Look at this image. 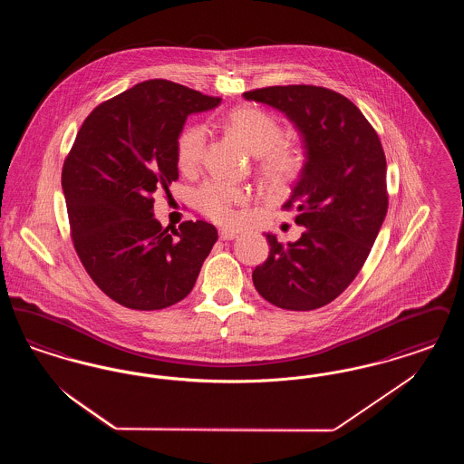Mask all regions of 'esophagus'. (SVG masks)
<instances>
[{
  "label": "esophagus",
  "instance_id": "34e87169",
  "mask_svg": "<svg viewBox=\"0 0 464 464\" xmlns=\"http://www.w3.org/2000/svg\"><path fill=\"white\" fill-rule=\"evenodd\" d=\"M238 235L235 233V231H231V229H219V238H221L222 242H227V240H235Z\"/></svg>",
  "mask_w": 464,
  "mask_h": 464
}]
</instances>
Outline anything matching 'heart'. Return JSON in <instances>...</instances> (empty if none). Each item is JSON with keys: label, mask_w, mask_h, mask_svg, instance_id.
<instances>
[{"label": "heart", "mask_w": 464, "mask_h": 464, "mask_svg": "<svg viewBox=\"0 0 464 464\" xmlns=\"http://www.w3.org/2000/svg\"><path fill=\"white\" fill-rule=\"evenodd\" d=\"M229 127L238 133L250 151L257 153V170L266 186L282 191L303 176L306 167L304 150L284 139V127L266 111L242 106L227 114ZM207 144L203 125H189L177 137V165L182 172H195ZM250 201V193L235 184L207 180L197 191L199 212L218 224H235L237 207Z\"/></svg>", "instance_id": "b5f03b06"}]
</instances>
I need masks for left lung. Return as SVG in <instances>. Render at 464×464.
<instances>
[{"mask_svg":"<svg viewBox=\"0 0 464 464\" xmlns=\"http://www.w3.org/2000/svg\"><path fill=\"white\" fill-rule=\"evenodd\" d=\"M287 114L303 135L306 167L282 208L304 226L284 246L266 235L269 256L252 273L267 303L290 311L322 308L365 265L388 212L386 156L374 127L353 102L325 87L287 85L243 93Z\"/></svg>","mask_w":464,"mask_h":464,"instance_id":"1","label":"left lung"}]
</instances>
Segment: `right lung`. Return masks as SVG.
Here are the masks:
<instances>
[{"label": "right lung", "mask_w": 464, "mask_h": 464, "mask_svg": "<svg viewBox=\"0 0 464 464\" xmlns=\"http://www.w3.org/2000/svg\"><path fill=\"white\" fill-rule=\"evenodd\" d=\"M219 102L169 80L142 82L92 111L67 153L63 189L74 250L93 284L125 308L182 301L218 242L208 222L163 227L153 193L179 179L186 118Z\"/></svg>", "instance_id": "1"}]
</instances>
